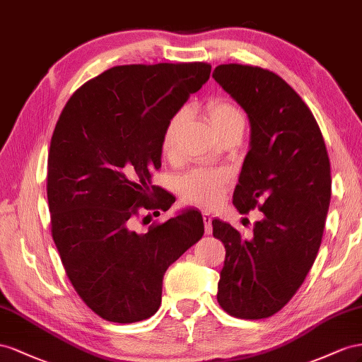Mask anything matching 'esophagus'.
<instances>
[{"label": "esophagus", "mask_w": 362, "mask_h": 362, "mask_svg": "<svg viewBox=\"0 0 362 362\" xmlns=\"http://www.w3.org/2000/svg\"><path fill=\"white\" fill-rule=\"evenodd\" d=\"M203 223H204V230L206 233H212V215L209 212H203Z\"/></svg>", "instance_id": "34e87169"}]
</instances>
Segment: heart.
Wrapping results in <instances>:
<instances>
[{"instance_id":"1","label":"heart","mask_w":362,"mask_h":362,"mask_svg":"<svg viewBox=\"0 0 362 362\" xmlns=\"http://www.w3.org/2000/svg\"><path fill=\"white\" fill-rule=\"evenodd\" d=\"M208 115L212 127L220 133L232 124L235 119L243 118L233 105L223 98H215L208 103ZM185 121V112L180 110L168 121L167 127L162 133L160 150L165 156H173L177 146L180 127ZM230 182V174L226 170L197 168L187 173L179 179L177 188L182 197L188 203L199 206H215L223 197L227 183Z\"/></svg>"}]
</instances>
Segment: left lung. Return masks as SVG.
Masks as SVG:
<instances>
[{"label": "left lung", "instance_id": "1", "mask_svg": "<svg viewBox=\"0 0 362 362\" xmlns=\"http://www.w3.org/2000/svg\"><path fill=\"white\" fill-rule=\"evenodd\" d=\"M212 77L250 124L233 206L240 214L256 206L264 214L249 240L212 220L226 249L216 298L236 318H267L291 300L315 261L330 203V163L313 112L274 72L229 64Z\"/></svg>", "mask_w": 362, "mask_h": 362}]
</instances>
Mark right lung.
I'll list each match as a JSON object with an SVG mask.
<instances>
[{"mask_svg": "<svg viewBox=\"0 0 362 362\" xmlns=\"http://www.w3.org/2000/svg\"><path fill=\"white\" fill-rule=\"evenodd\" d=\"M209 76L203 62L113 66L60 113L48 153L51 233L74 290L107 322L156 314L165 272L204 233L199 209L147 232L133 229V216L175 202H153L162 133Z\"/></svg>", "mask_w": 362, "mask_h": 362, "instance_id": "add662e5", "label": "right lung"}]
</instances>
